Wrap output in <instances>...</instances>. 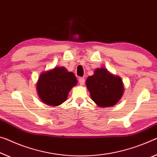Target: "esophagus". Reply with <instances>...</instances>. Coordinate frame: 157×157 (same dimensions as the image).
Here are the masks:
<instances>
[{
  "label": "esophagus",
  "mask_w": 157,
  "mask_h": 157,
  "mask_svg": "<svg viewBox=\"0 0 157 157\" xmlns=\"http://www.w3.org/2000/svg\"><path fill=\"white\" fill-rule=\"evenodd\" d=\"M84 82H85V79H84V78H79V84H80L81 86H82L83 84H84Z\"/></svg>",
  "instance_id": "1"
}]
</instances>
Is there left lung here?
I'll return each instance as SVG.
<instances>
[{
    "mask_svg": "<svg viewBox=\"0 0 157 157\" xmlns=\"http://www.w3.org/2000/svg\"><path fill=\"white\" fill-rule=\"evenodd\" d=\"M86 85L92 100L101 108L114 105L124 94L121 78L103 68H96L93 75L86 79Z\"/></svg>",
    "mask_w": 157,
    "mask_h": 157,
    "instance_id": "left-lung-1",
    "label": "left lung"
}]
</instances>
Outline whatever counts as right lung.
I'll return each instance as SVG.
<instances>
[{"mask_svg": "<svg viewBox=\"0 0 157 157\" xmlns=\"http://www.w3.org/2000/svg\"><path fill=\"white\" fill-rule=\"evenodd\" d=\"M77 82L73 73L68 71L64 67H55L40 74L36 89L44 103L58 106L66 101L70 91Z\"/></svg>", "mask_w": 157, "mask_h": 157, "instance_id": "obj_1", "label": "right lung"}]
</instances>
